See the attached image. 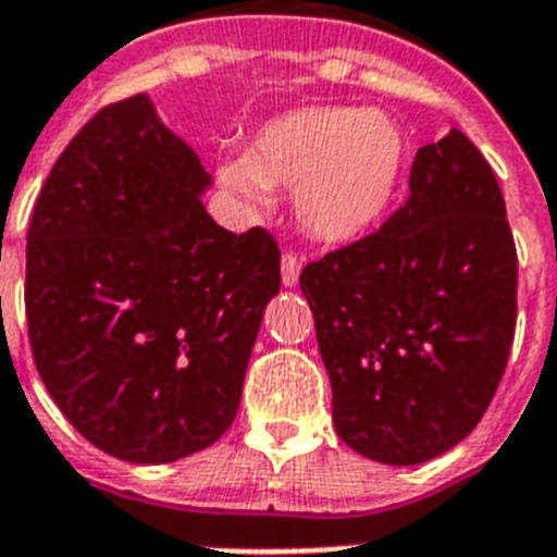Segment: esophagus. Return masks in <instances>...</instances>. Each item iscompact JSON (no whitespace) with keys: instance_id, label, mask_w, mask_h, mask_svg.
<instances>
[{"instance_id":"esophagus-1","label":"esophagus","mask_w":557,"mask_h":557,"mask_svg":"<svg viewBox=\"0 0 557 557\" xmlns=\"http://www.w3.org/2000/svg\"><path fill=\"white\" fill-rule=\"evenodd\" d=\"M300 265H302V260L294 255V251H286V255H283V263H280L283 286H297V280H300Z\"/></svg>"}]
</instances>
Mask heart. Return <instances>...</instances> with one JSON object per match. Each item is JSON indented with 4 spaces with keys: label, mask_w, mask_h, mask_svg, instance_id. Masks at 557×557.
I'll list each match as a JSON object with an SVG mask.
<instances>
[{
    "label": "heart",
    "mask_w": 557,
    "mask_h": 557,
    "mask_svg": "<svg viewBox=\"0 0 557 557\" xmlns=\"http://www.w3.org/2000/svg\"><path fill=\"white\" fill-rule=\"evenodd\" d=\"M404 134L360 108H300L260 128L248 153L220 162V180L260 208L271 185L297 191V216L325 243H349L372 228L404 171Z\"/></svg>",
    "instance_id": "obj_1"
}]
</instances>
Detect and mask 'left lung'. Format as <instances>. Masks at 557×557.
<instances>
[{
	"mask_svg": "<svg viewBox=\"0 0 557 557\" xmlns=\"http://www.w3.org/2000/svg\"><path fill=\"white\" fill-rule=\"evenodd\" d=\"M332 381L334 429L388 467L437 458L478 426L518 318V255L495 171L458 128L411 162L381 232L300 274Z\"/></svg>",
	"mask_w": 557,
	"mask_h": 557,
	"instance_id": "1",
	"label": "left lung"
}]
</instances>
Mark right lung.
Segmentation results:
<instances>
[{
	"label": "right lung",
	"instance_id": "1",
	"mask_svg": "<svg viewBox=\"0 0 557 557\" xmlns=\"http://www.w3.org/2000/svg\"><path fill=\"white\" fill-rule=\"evenodd\" d=\"M211 174L146 94L102 108L45 180L25 314L53 404L97 449L171 463L232 426L280 248L225 232Z\"/></svg>",
	"mask_w": 557,
	"mask_h": 557
}]
</instances>
